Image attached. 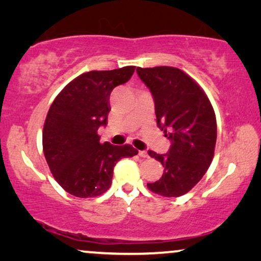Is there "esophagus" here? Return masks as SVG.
<instances>
[{"label":"esophagus","mask_w":261,"mask_h":261,"mask_svg":"<svg viewBox=\"0 0 261 261\" xmlns=\"http://www.w3.org/2000/svg\"><path fill=\"white\" fill-rule=\"evenodd\" d=\"M139 155H140L141 158H148V153L146 151H139Z\"/></svg>","instance_id":"1"}]
</instances>
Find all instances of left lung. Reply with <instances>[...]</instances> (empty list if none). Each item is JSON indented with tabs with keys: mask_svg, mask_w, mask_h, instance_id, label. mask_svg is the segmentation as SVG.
<instances>
[{
	"mask_svg": "<svg viewBox=\"0 0 261 261\" xmlns=\"http://www.w3.org/2000/svg\"><path fill=\"white\" fill-rule=\"evenodd\" d=\"M154 99L156 124L171 140L166 154L148 151L164 173L147 188L164 197H179L202 179L214 158L216 117L208 96L184 71L171 66L138 67Z\"/></svg>",
	"mask_w": 261,
	"mask_h": 261,
	"instance_id": "8db88e82",
	"label": "left lung"
}]
</instances>
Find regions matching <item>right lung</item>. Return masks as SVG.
<instances>
[{
	"instance_id": "add662e5",
	"label": "right lung",
	"mask_w": 261,
	"mask_h": 261,
	"mask_svg": "<svg viewBox=\"0 0 261 261\" xmlns=\"http://www.w3.org/2000/svg\"><path fill=\"white\" fill-rule=\"evenodd\" d=\"M135 66L90 71L71 81L49 107L42 130V148L58 184L81 198L96 197L112 185L113 171L133 146L101 144L98 128L108 123L113 89L133 76Z\"/></svg>"
}]
</instances>
